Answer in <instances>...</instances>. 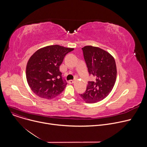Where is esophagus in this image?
Returning a JSON list of instances; mask_svg holds the SVG:
<instances>
[{"label":"esophagus","mask_w":147,"mask_h":147,"mask_svg":"<svg viewBox=\"0 0 147 147\" xmlns=\"http://www.w3.org/2000/svg\"><path fill=\"white\" fill-rule=\"evenodd\" d=\"M68 82H69V84H73V83L74 82V81L73 80H69V81H68Z\"/></svg>","instance_id":"34e87169"}]
</instances>
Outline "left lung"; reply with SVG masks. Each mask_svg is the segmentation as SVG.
I'll list each match as a JSON object with an SVG mask.
<instances>
[{
	"instance_id": "left-lung-1",
	"label": "left lung",
	"mask_w": 147,
	"mask_h": 147,
	"mask_svg": "<svg viewBox=\"0 0 147 147\" xmlns=\"http://www.w3.org/2000/svg\"><path fill=\"white\" fill-rule=\"evenodd\" d=\"M82 50L89 74L95 80L88 81L86 91L80 95L87 103H96L105 98L114 87L116 62L110 53L99 48L86 46Z\"/></svg>"
}]
</instances>
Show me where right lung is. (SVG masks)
Instances as JSON below:
<instances>
[{
  "instance_id": "add662e5",
  "label": "right lung",
  "mask_w": 147,
  "mask_h": 147,
  "mask_svg": "<svg viewBox=\"0 0 147 147\" xmlns=\"http://www.w3.org/2000/svg\"><path fill=\"white\" fill-rule=\"evenodd\" d=\"M73 49L50 45L38 49L31 56L27 65L26 78L34 93L51 99L63 91L67 83L62 77L59 66L66 55Z\"/></svg>"
}]
</instances>
